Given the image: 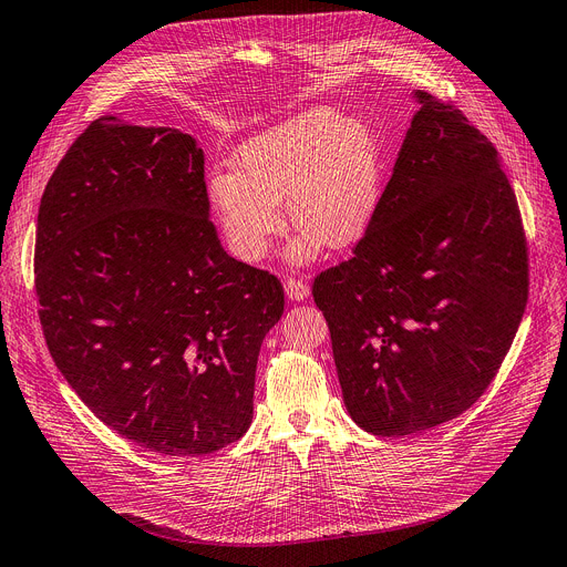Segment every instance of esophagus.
I'll return each mask as SVG.
<instances>
[{"label":"esophagus","mask_w":567,"mask_h":567,"mask_svg":"<svg viewBox=\"0 0 567 567\" xmlns=\"http://www.w3.org/2000/svg\"><path fill=\"white\" fill-rule=\"evenodd\" d=\"M286 295H288V299H292V301L307 299V297H309V284L301 281V279L290 277V279H286Z\"/></svg>","instance_id":"esophagus-1"}]
</instances>
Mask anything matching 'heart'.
Wrapping results in <instances>:
<instances>
[{"label": "heart", "mask_w": 567, "mask_h": 567, "mask_svg": "<svg viewBox=\"0 0 567 567\" xmlns=\"http://www.w3.org/2000/svg\"><path fill=\"white\" fill-rule=\"evenodd\" d=\"M234 167L213 172L208 199L231 251L258 264L284 231L299 236L292 260L320 247H354L372 227L383 195V152L372 128L333 109L303 111L245 141Z\"/></svg>", "instance_id": "heart-1"}]
</instances>
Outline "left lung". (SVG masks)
I'll return each instance as SVG.
<instances>
[{
  "instance_id": "obj_1",
  "label": "left lung",
  "mask_w": 567,
  "mask_h": 567,
  "mask_svg": "<svg viewBox=\"0 0 567 567\" xmlns=\"http://www.w3.org/2000/svg\"><path fill=\"white\" fill-rule=\"evenodd\" d=\"M415 100L370 231L313 281L347 413L388 439L482 398L529 297L525 227L497 150L454 104Z\"/></svg>"
}]
</instances>
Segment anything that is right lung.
<instances>
[{"instance_id":"1","label":"right lung","mask_w":567,"mask_h":567,"mask_svg":"<svg viewBox=\"0 0 567 567\" xmlns=\"http://www.w3.org/2000/svg\"><path fill=\"white\" fill-rule=\"evenodd\" d=\"M204 152L179 128L95 120L42 193L35 295L50 354L122 439L204 456L251 424L281 281L208 220Z\"/></svg>"}]
</instances>
